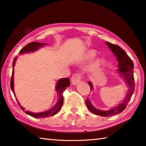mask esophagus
Masks as SVG:
<instances>
[{
  "label": "esophagus",
  "instance_id": "obj_1",
  "mask_svg": "<svg viewBox=\"0 0 146 146\" xmlns=\"http://www.w3.org/2000/svg\"><path fill=\"white\" fill-rule=\"evenodd\" d=\"M81 75L80 73H76L75 75H73L72 77H71V82L73 85H76L80 82L81 79Z\"/></svg>",
  "mask_w": 146,
  "mask_h": 146
}]
</instances>
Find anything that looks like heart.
<instances>
[{"instance_id": "b5f03b06", "label": "heart", "mask_w": 146, "mask_h": 146, "mask_svg": "<svg viewBox=\"0 0 146 146\" xmlns=\"http://www.w3.org/2000/svg\"><path fill=\"white\" fill-rule=\"evenodd\" d=\"M95 54H96V51L93 50V49H90V50H88L87 52L85 53L84 58H91L93 57V56L95 55Z\"/></svg>"}]
</instances>
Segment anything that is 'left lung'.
<instances>
[{
	"mask_svg": "<svg viewBox=\"0 0 146 146\" xmlns=\"http://www.w3.org/2000/svg\"><path fill=\"white\" fill-rule=\"evenodd\" d=\"M106 44L117 58V60L118 62L117 73L123 79L125 85L128 87L127 93L123 100L121 101L119 104H118L117 106H114L109 110L103 111L96 109L91 104L89 98H86V104L88 110L93 114L102 116V117H110V116L119 114L120 113L122 112L126 108L127 104L129 103L135 91V80L134 75H133L134 64L127 54L120 46L108 42H106ZM88 84L90 86L91 91H93V85L92 82L89 81Z\"/></svg>",
	"mask_w": 146,
	"mask_h": 146,
	"instance_id": "8db88e82",
	"label": "left lung"
}]
</instances>
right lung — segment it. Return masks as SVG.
Masks as SVG:
<instances>
[{"label": "right lung", "instance_id": "right-lung-1", "mask_svg": "<svg viewBox=\"0 0 146 146\" xmlns=\"http://www.w3.org/2000/svg\"><path fill=\"white\" fill-rule=\"evenodd\" d=\"M46 45H48V44L45 43H40V42H33L29 43L28 44H27L26 46H24V48L19 51V54L20 55H23V54H24V53L35 52V51H37L38 49H40V48H42V47H44ZM17 58V57L15 58L13 62V65H12L13 66V71H12V76H11V83H10L11 89L12 91H13L15 97H16V96L14 91L13 76H14V66H15V64ZM70 85V81L69 78H62L59 79L55 87V90L58 95V100L55 104V105L54 106L53 108L49 109V110L45 111H43V112L33 113V112L29 111H25V113L28 115L31 116V117H35V118H46V117H51V116L55 115L56 113H57L58 111L60 110L63 104L64 100H63L62 93L64 92V91L68 87H69ZM16 100L21 110L23 111L25 110V109H24L23 106H21L20 103L17 101V98H16Z\"/></svg>", "mask_w": 146, "mask_h": 146}]
</instances>
